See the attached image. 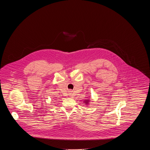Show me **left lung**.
<instances>
[{
	"label": "left lung",
	"instance_id": "left-lung-1",
	"mask_svg": "<svg viewBox=\"0 0 150 150\" xmlns=\"http://www.w3.org/2000/svg\"><path fill=\"white\" fill-rule=\"evenodd\" d=\"M84 103H85L86 106H88L89 103V102H90V100H84Z\"/></svg>",
	"mask_w": 150,
	"mask_h": 150
}]
</instances>
